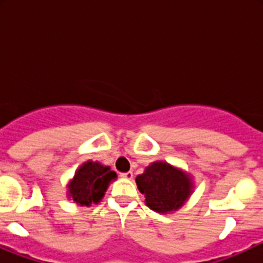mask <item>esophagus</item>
Instances as JSON below:
<instances>
[{
    "mask_svg": "<svg viewBox=\"0 0 263 263\" xmlns=\"http://www.w3.org/2000/svg\"><path fill=\"white\" fill-rule=\"evenodd\" d=\"M121 177L126 179H132L134 178V173H132V172H127V173H122Z\"/></svg>",
    "mask_w": 263,
    "mask_h": 263,
    "instance_id": "esophagus-1",
    "label": "esophagus"
}]
</instances>
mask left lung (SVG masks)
Instances as JSON below:
<instances>
[{"mask_svg":"<svg viewBox=\"0 0 263 263\" xmlns=\"http://www.w3.org/2000/svg\"><path fill=\"white\" fill-rule=\"evenodd\" d=\"M136 184L145 195L146 206L159 214L179 210L195 187L190 174L166 161L151 163L144 173L136 177Z\"/></svg>","mask_w":263,"mask_h":263,"instance_id":"left-lung-1","label":"left lung"}]
</instances>
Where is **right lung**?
Segmentation results:
<instances>
[{
    "label": "right lung",
    "instance_id": "add662e5",
    "mask_svg": "<svg viewBox=\"0 0 263 263\" xmlns=\"http://www.w3.org/2000/svg\"><path fill=\"white\" fill-rule=\"evenodd\" d=\"M117 178L116 172L98 161H86L79 166L67 184V197L80 206L99 203L104 197L109 183Z\"/></svg>",
    "mask_w": 263,
    "mask_h": 263
}]
</instances>
